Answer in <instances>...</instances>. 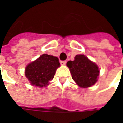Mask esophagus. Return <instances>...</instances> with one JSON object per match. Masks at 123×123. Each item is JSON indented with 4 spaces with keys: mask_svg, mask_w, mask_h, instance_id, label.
<instances>
[{
    "mask_svg": "<svg viewBox=\"0 0 123 123\" xmlns=\"http://www.w3.org/2000/svg\"><path fill=\"white\" fill-rule=\"evenodd\" d=\"M60 64H61V65H62V66H64V65L66 64V61H61L60 62Z\"/></svg>",
    "mask_w": 123,
    "mask_h": 123,
    "instance_id": "34e87169",
    "label": "esophagus"
}]
</instances>
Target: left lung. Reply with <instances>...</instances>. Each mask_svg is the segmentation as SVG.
Masks as SVG:
<instances>
[{"instance_id": "8db88e82", "label": "left lung", "mask_w": 123, "mask_h": 123, "mask_svg": "<svg viewBox=\"0 0 123 123\" xmlns=\"http://www.w3.org/2000/svg\"><path fill=\"white\" fill-rule=\"evenodd\" d=\"M67 66L70 70L73 79L80 87H90L97 81L98 68L85 55H76L74 61L67 62Z\"/></svg>"}]
</instances>
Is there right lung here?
Here are the masks:
<instances>
[{
  "instance_id": "add662e5",
  "label": "right lung",
  "mask_w": 123,
  "mask_h": 123,
  "mask_svg": "<svg viewBox=\"0 0 123 123\" xmlns=\"http://www.w3.org/2000/svg\"><path fill=\"white\" fill-rule=\"evenodd\" d=\"M59 66V59L57 57L44 54L26 66L25 75L31 85L46 86L53 79Z\"/></svg>"
}]
</instances>
